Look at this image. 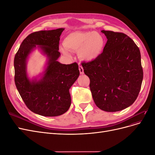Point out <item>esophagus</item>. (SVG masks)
<instances>
[{"label":"esophagus","mask_w":155,"mask_h":155,"mask_svg":"<svg viewBox=\"0 0 155 155\" xmlns=\"http://www.w3.org/2000/svg\"><path fill=\"white\" fill-rule=\"evenodd\" d=\"M79 72H80L81 74H84V70H83L81 65H79Z\"/></svg>","instance_id":"esophagus-1"}]
</instances>
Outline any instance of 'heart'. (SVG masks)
<instances>
[{
  "instance_id": "1",
  "label": "heart",
  "mask_w": 155,
  "mask_h": 155,
  "mask_svg": "<svg viewBox=\"0 0 155 155\" xmlns=\"http://www.w3.org/2000/svg\"><path fill=\"white\" fill-rule=\"evenodd\" d=\"M64 45L68 50L78 51L79 58L87 61L97 59L102 54L105 46V39L101 34L95 31H74L64 39ZM67 48H62L64 54H68Z\"/></svg>"
}]
</instances>
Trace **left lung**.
<instances>
[{
	"instance_id": "left-lung-1",
	"label": "left lung",
	"mask_w": 155,
	"mask_h": 155,
	"mask_svg": "<svg viewBox=\"0 0 155 155\" xmlns=\"http://www.w3.org/2000/svg\"><path fill=\"white\" fill-rule=\"evenodd\" d=\"M107 39L102 54L92 61L81 63L90 79L96 106L106 112L120 111L137 100L143 80L139 48L121 32L102 30Z\"/></svg>"
}]
</instances>
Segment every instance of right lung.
<instances>
[{
	"instance_id": "obj_1",
	"label": "right lung",
	"mask_w": 155,
	"mask_h": 155,
	"mask_svg": "<svg viewBox=\"0 0 155 155\" xmlns=\"http://www.w3.org/2000/svg\"><path fill=\"white\" fill-rule=\"evenodd\" d=\"M64 29L31 33L23 40L14 58L15 83L23 101L34 113L57 116L66 112L71 104L69 89L79 75L78 64L58 62L60 36ZM35 45L49 58L48 68L40 81L30 82L25 72V61Z\"/></svg>"
}]
</instances>
